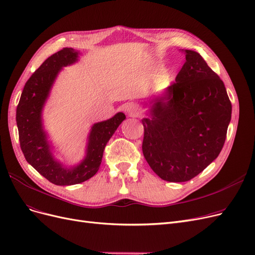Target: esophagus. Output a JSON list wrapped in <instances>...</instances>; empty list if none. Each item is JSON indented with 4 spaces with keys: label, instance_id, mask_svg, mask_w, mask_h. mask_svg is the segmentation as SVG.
Listing matches in <instances>:
<instances>
[{
    "label": "esophagus",
    "instance_id": "esophagus-1",
    "mask_svg": "<svg viewBox=\"0 0 255 255\" xmlns=\"http://www.w3.org/2000/svg\"><path fill=\"white\" fill-rule=\"evenodd\" d=\"M126 114L129 116V117H139L141 115V110L140 108H138L136 105L134 104H129L126 106Z\"/></svg>",
    "mask_w": 255,
    "mask_h": 255
}]
</instances>
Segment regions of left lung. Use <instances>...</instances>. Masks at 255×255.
<instances>
[{"label":"left lung","instance_id":"left-lung-1","mask_svg":"<svg viewBox=\"0 0 255 255\" xmlns=\"http://www.w3.org/2000/svg\"><path fill=\"white\" fill-rule=\"evenodd\" d=\"M185 53L167 97L155 99L152 118L142 120L143 156L170 182L191 180L219 156L231 119L223 81L200 54Z\"/></svg>","mask_w":255,"mask_h":255}]
</instances>
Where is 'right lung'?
<instances>
[{"instance_id": "1", "label": "right lung", "mask_w": 255, "mask_h": 255, "mask_svg": "<svg viewBox=\"0 0 255 255\" xmlns=\"http://www.w3.org/2000/svg\"><path fill=\"white\" fill-rule=\"evenodd\" d=\"M78 53L63 48L42 62L25 84L16 108V124L20 149L26 160L40 175L56 185L81 183L98 172L106 143L126 117L123 113L93 126L85 159L76 168L65 169L54 159L46 133L41 127V109L50 88L62 66L77 60Z\"/></svg>"}]
</instances>
